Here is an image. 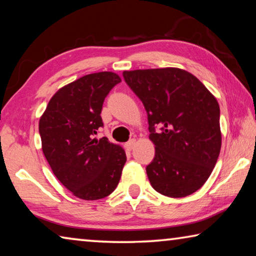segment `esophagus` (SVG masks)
<instances>
[{
    "instance_id": "34e87169",
    "label": "esophagus",
    "mask_w": 256,
    "mask_h": 256,
    "mask_svg": "<svg viewBox=\"0 0 256 256\" xmlns=\"http://www.w3.org/2000/svg\"><path fill=\"white\" fill-rule=\"evenodd\" d=\"M136 139H131L130 141H128L126 144H125V148H126L128 150H132L133 148L136 147Z\"/></svg>"
}]
</instances>
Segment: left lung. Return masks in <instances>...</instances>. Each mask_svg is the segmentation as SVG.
<instances>
[{
    "label": "left lung",
    "mask_w": 256,
    "mask_h": 256,
    "mask_svg": "<svg viewBox=\"0 0 256 256\" xmlns=\"http://www.w3.org/2000/svg\"><path fill=\"white\" fill-rule=\"evenodd\" d=\"M123 77L148 115L149 139L155 144V157L146 168L150 184L172 198L197 192L221 150L216 96L179 68L125 70Z\"/></svg>",
    "instance_id": "obj_1"
}]
</instances>
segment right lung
I'll return each mask as SVG.
<instances>
[{
  "label": "right lung",
  "instance_id": "add662e5",
  "mask_svg": "<svg viewBox=\"0 0 256 256\" xmlns=\"http://www.w3.org/2000/svg\"><path fill=\"white\" fill-rule=\"evenodd\" d=\"M120 80L112 72L80 77L56 92L40 120L42 150L52 172L80 200L110 194L126 162L120 146L94 136L104 126V98Z\"/></svg>",
  "mask_w": 256,
  "mask_h": 256
}]
</instances>
